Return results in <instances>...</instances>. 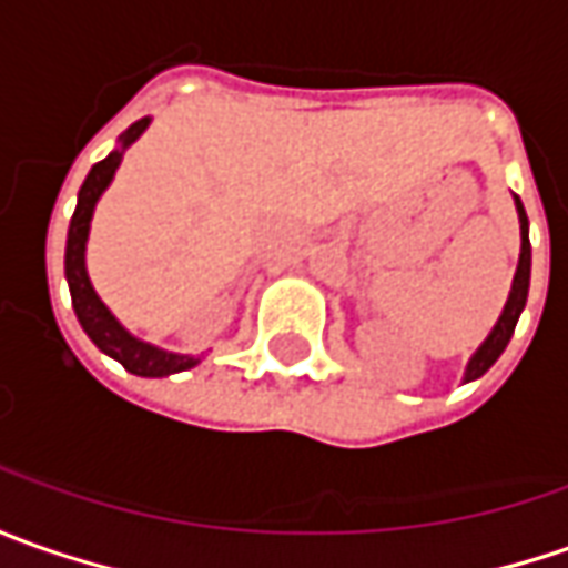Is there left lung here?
<instances>
[{"instance_id":"obj_1","label":"left lung","mask_w":568,"mask_h":568,"mask_svg":"<svg viewBox=\"0 0 568 568\" xmlns=\"http://www.w3.org/2000/svg\"><path fill=\"white\" fill-rule=\"evenodd\" d=\"M516 213H518V235H521V251H518V266L516 276H513V288H509V298L503 304V314L499 321L494 323V329L487 333V339L478 345V352L468 358L465 364V377L462 383H471L484 377L499 355L503 348L513 339V329H516L518 314L525 311V302H528V283H531V242H528V216H525V206L516 197Z\"/></svg>"}]
</instances>
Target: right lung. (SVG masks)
I'll use <instances>...</instances> for the list:
<instances>
[{"label": "right lung", "instance_id": "right-lung-1", "mask_svg": "<svg viewBox=\"0 0 568 568\" xmlns=\"http://www.w3.org/2000/svg\"><path fill=\"white\" fill-rule=\"evenodd\" d=\"M148 128L150 115L148 119H138L134 125L125 128V131L119 134V148L112 150L106 160H100V163L88 172L84 185L78 191V206H74V216H71L69 225V242H65V280H69L71 307H74V314H78V323L84 326V333L90 336V343L97 345L103 355L115 358V362L125 367L128 374H138V377H169V374L191 371L194 364H201L204 355L169 352V348L144 343V339H138L134 333H128L125 326H122V321H119L106 304H103V298L97 295V288H93V283H90L88 276V239L93 210L100 204L103 191L112 185L115 169L122 166L125 150L131 148Z\"/></svg>", "mask_w": 568, "mask_h": 568}]
</instances>
